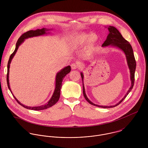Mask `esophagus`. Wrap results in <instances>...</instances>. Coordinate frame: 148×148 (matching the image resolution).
<instances>
[{
    "label": "esophagus",
    "instance_id": "esophagus-1",
    "mask_svg": "<svg viewBox=\"0 0 148 148\" xmlns=\"http://www.w3.org/2000/svg\"><path fill=\"white\" fill-rule=\"evenodd\" d=\"M78 67H79L78 64L74 63H72L71 64V68H72V69H76Z\"/></svg>",
    "mask_w": 148,
    "mask_h": 148
}]
</instances>
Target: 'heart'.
<instances>
[{
  "label": "heart",
  "instance_id": "heart-1",
  "mask_svg": "<svg viewBox=\"0 0 148 148\" xmlns=\"http://www.w3.org/2000/svg\"><path fill=\"white\" fill-rule=\"evenodd\" d=\"M99 39L96 34L83 33L75 36L71 40V44L73 47H82L86 43L89 46L93 47Z\"/></svg>",
  "mask_w": 148,
  "mask_h": 148
}]
</instances>
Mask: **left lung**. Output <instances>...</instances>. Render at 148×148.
I'll list each match as a JSON object with an SVG mask.
<instances>
[{
    "label": "left lung",
    "instance_id": "8db88e82",
    "mask_svg": "<svg viewBox=\"0 0 148 148\" xmlns=\"http://www.w3.org/2000/svg\"><path fill=\"white\" fill-rule=\"evenodd\" d=\"M108 29L109 30V34L106 38V39L104 42L103 44L102 47H108L110 45V47H116L120 49H121L124 53L126 56L127 59V64L129 67V69L130 70V78L131 81V86L129 88V90L127 92V94L125 95V96L116 105L114 106H99L97 104H95L93 103L92 101H90L88 97L86 95L85 93V90L84 85L83 83V79H84V75L83 72H80L81 76L82 78V82H83V95L84 96L85 100L91 105L101 107L103 108H113L116 106L119 105L127 97V95L129 94V93L132 90L134 83V73L136 71V62L135 60L133 51L132 49V47L130 43L126 40L121 35L120 32L119 31V30L113 26H109L108 27Z\"/></svg>",
    "mask_w": 148,
    "mask_h": 148
}]
</instances>
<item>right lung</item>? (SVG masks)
I'll use <instances>...</instances> for the list:
<instances>
[{"mask_svg":"<svg viewBox=\"0 0 148 148\" xmlns=\"http://www.w3.org/2000/svg\"><path fill=\"white\" fill-rule=\"evenodd\" d=\"M52 29H48V28H43L42 29H38L36 30H31L29 31L26 32L25 33L23 34L19 38V39L18 40L16 44V47H15V49L14 51V52L11 55L8 64H7V85L8 87L10 89V90L11 91V92L12 93V91L11 90L10 86V83H9V71H10V64L11 62L14 58V56H15V55L16 54L17 50L18 49L19 47L21 45L23 42H24V40L29 38H32V37H35V36H41L45 34H49L48 31H50ZM71 66L68 65L66 67H64L62 70H60L59 72H58L56 74V79H55V90L53 92V93L51 97V98L50 99V100L47 102V103H46L45 105H42V106H24L23 104H21V102H19L18 101V100H17V99L14 96V95L12 94L13 96L14 97V98L15 99V100H16V101L21 105V106H23L25 108L28 109H31V110H43V109H47L48 108L51 107L52 106L55 105L59 100V98H60V89L62 86V82L64 78V77L71 72Z\"/></svg>","mask_w":148,"mask_h":148,"instance_id":"right-lung-1","label":"right lung"}]
</instances>
